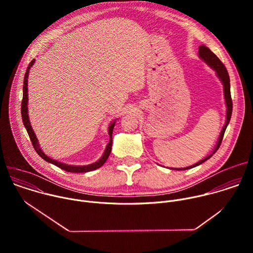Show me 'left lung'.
<instances>
[{
	"label": "left lung",
	"instance_id": "1",
	"mask_svg": "<svg viewBox=\"0 0 253 253\" xmlns=\"http://www.w3.org/2000/svg\"><path fill=\"white\" fill-rule=\"evenodd\" d=\"M198 55H199L201 60H203L208 66H210L216 72V75H217V77L220 79L221 83L223 84L224 99H225V104H226V107H227V110H226V121H225L224 127L222 128V130L220 132L217 144H216V146H215V148H214V150L212 151L211 154H209L207 157H205L204 159L200 160L199 162L195 163L194 165H191V166H188V167H185V168H170V169H173V170H187V169L196 167V166L202 164L203 162H205L206 160H208L220 147V144L222 142L224 132L226 130L227 125L229 124V121H230V118H231V114H232V100H231V95H230V80H229V75H228V72H227L225 66L219 60V58L217 56H216L213 52H211L210 49L207 48L204 45H201L199 47Z\"/></svg>",
	"mask_w": 253,
	"mask_h": 253
}]
</instances>
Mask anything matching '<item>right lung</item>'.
Instances as JSON below:
<instances>
[{"instance_id":"right-lung-1","label":"right lung","mask_w":253,"mask_h":253,"mask_svg":"<svg viewBox=\"0 0 253 253\" xmlns=\"http://www.w3.org/2000/svg\"><path fill=\"white\" fill-rule=\"evenodd\" d=\"M34 63H35V60H32L31 63L29 64L27 70H26V74H25V77H24L23 100H22V104H21V113H22V119H23L24 126H25V128H26V130H27V132L29 134V137H30V139L32 141V144H33V146H34L36 152H37L45 161H47L49 163H52V164L58 166L59 168L65 170L67 172L82 173V172H89V171H92V170L100 168L106 162V160L108 159V157H109V155L111 153V149H112V133H113V129H114V126H115V120L111 122L109 128H108V133H109V136H110L109 143L107 144V147H106L102 157L98 161H96L95 163H92V164H89V165H83V166H79V165H67L65 163H62V162H59L57 160H54V159L50 158L40 148V145H39V143H38V139H37V137H36V135H35V133L33 131V128L31 126L30 120H29L28 106H27L28 105V76H29L30 69L34 65Z\"/></svg>"}]
</instances>
